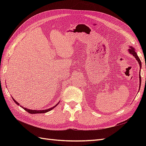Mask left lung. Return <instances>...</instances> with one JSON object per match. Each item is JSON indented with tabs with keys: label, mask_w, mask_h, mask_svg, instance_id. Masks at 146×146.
<instances>
[{
	"label": "left lung",
	"mask_w": 146,
	"mask_h": 146,
	"mask_svg": "<svg viewBox=\"0 0 146 146\" xmlns=\"http://www.w3.org/2000/svg\"><path fill=\"white\" fill-rule=\"evenodd\" d=\"M129 52H130V53L131 54H132V55H133V56H134L135 57V58L136 59V60H137V61H138V63H139V66H140V68H141V60H140V59H139V56H137V53H136V52L135 51V49H134V48H133V47H132V46H131V48L130 49H129ZM139 83H140V84H139V87H140L141 86V75H140V74H139ZM140 89V88H139Z\"/></svg>",
	"instance_id": "1"
}]
</instances>
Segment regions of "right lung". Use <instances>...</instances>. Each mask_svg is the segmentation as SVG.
Wrapping results in <instances>:
<instances>
[{"label": "right lung", "mask_w": 146, "mask_h": 146, "mask_svg": "<svg viewBox=\"0 0 146 146\" xmlns=\"http://www.w3.org/2000/svg\"><path fill=\"white\" fill-rule=\"evenodd\" d=\"M12 99H13V100L14 101V102H15V104H16L17 105H19V106H21V105H20V104L18 103V102H17L16 101H15L14 99L12 98ZM59 104V102L58 103L54 105V106L53 107H51L50 108H48V109H46V110H30V109H28V108H24L23 107H21L22 108H23L24 110H25L26 111H27V112H29V113H46V112H48V111L51 110L52 108H54V107H56V106H57V105Z\"/></svg>", "instance_id": "1"}]
</instances>
